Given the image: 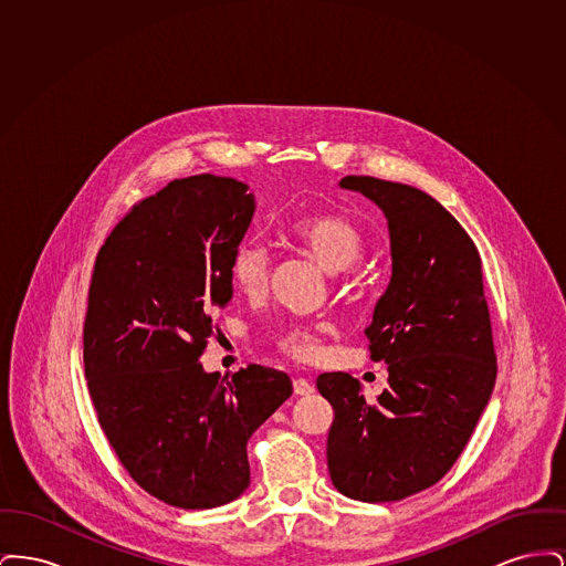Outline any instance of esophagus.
Here are the masks:
<instances>
[{"label":"esophagus","mask_w":566,"mask_h":566,"mask_svg":"<svg viewBox=\"0 0 566 566\" xmlns=\"http://www.w3.org/2000/svg\"><path fill=\"white\" fill-rule=\"evenodd\" d=\"M293 388H295V395H298V397H305V395L314 392V384L310 379H305V377H296L295 381H293Z\"/></svg>","instance_id":"esophagus-1"}]
</instances>
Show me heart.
<instances>
[{
  "label": "heart",
  "mask_w": 566,
  "mask_h": 566,
  "mask_svg": "<svg viewBox=\"0 0 566 566\" xmlns=\"http://www.w3.org/2000/svg\"><path fill=\"white\" fill-rule=\"evenodd\" d=\"M286 238L328 273L350 270L367 248L363 231L337 212L303 216L289 227ZM229 275L243 296L265 295L271 277L270 252L259 243H243L231 259ZM324 333L326 324H284L275 335V346L291 358L312 363L323 356Z\"/></svg>",
  "instance_id": "1"
}]
</instances>
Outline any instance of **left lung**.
Returning <instances> with one entry per match:
<instances>
[{
  "instance_id": "1",
  "label": "left lung",
  "mask_w": 566,
  "mask_h": 566,
  "mask_svg": "<svg viewBox=\"0 0 566 566\" xmlns=\"http://www.w3.org/2000/svg\"><path fill=\"white\" fill-rule=\"evenodd\" d=\"M339 185L384 210L392 277L365 331L371 358L388 365V388L371 403L348 374L316 379L335 409L328 473L356 501H403L454 467L494 388L482 259L431 195L371 176Z\"/></svg>"
}]
</instances>
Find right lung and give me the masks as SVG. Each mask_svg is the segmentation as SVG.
Instances as JSON below:
<instances>
[{"label":"right lung","instance_id":"obj_1","mask_svg":"<svg viewBox=\"0 0 566 566\" xmlns=\"http://www.w3.org/2000/svg\"><path fill=\"white\" fill-rule=\"evenodd\" d=\"M252 214L233 178L171 180L118 220L95 259L82 333L88 392L132 480L171 507L238 499L250 484L248 439L293 395L271 367L222 379L199 365Z\"/></svg>","mask_w":566,"mask_h":566}]
</instances>
